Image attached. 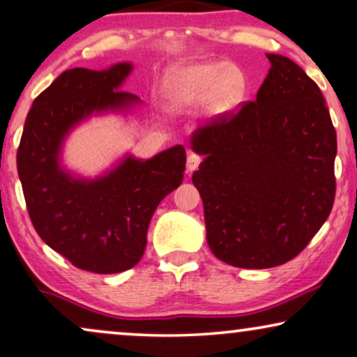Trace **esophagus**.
I'll use <instances>...</instances> for the list:
<instances>
[{
	"label": "esophagus",
	"instance_id": "esophagus-1",
	"mask_svg": "<svg viewBox=\"0 0 357 357\" xmlns=\"http://www.w3.org/2000/svg\"><path fill=\"white\" fill-rule=\"evenodd\" d=\"M202 163V156L197 153H189L188 155V161H186V168L189 173H192L194 169L199 168V165Z\"/></svg>",
	"mask_w": 357,
	"mask_h": 357
}]
</instances>
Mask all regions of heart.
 I'll use <instances>...</instances> for the list:
<instances>
[{"label":"heart","mask_w":357,"mask_h":357,"mask_svg":"<svg viewBox=\"0 0 357 357\" xmlns=\"http://www.w3.org/2000/svg\"><path fill=\"white\" fill-rule=\"evenodd\" d=\"M245 94V75L223 61H199L171 71L166 82V99L173 111L206 104L213 114L231 111Z\"/></svg>","instance_id":"heart-1"}]
</instances>
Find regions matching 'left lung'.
<instances>
[{"label":"left lung","instance_id":"8db88e82","mask_svg":"<svg viewBox=\"0 0 357 357\" xmlns=\"http://www.w3.org/2000/svg\"><path fill=\"white\" fill-rule=\"evenodd\" d=\"M271 68L256 101L191 137L206 158L192 183L204 204L207 243L243 269L284 264L305 248L335 202L336 132L325 98L291 59Z\"/></svg>","mask_w":357,"mask_h":357}]
</instances>
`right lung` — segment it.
Instances as JSON below:
<instances>
[{
    "label": "right lung",
    "instance_id": "obj_1",
    "mask_svg": "<svg viewBox=\"0 0 357 357\" xmlns=\"http://www.w3.org/2000/svg\"><path fill=\"white\" fill-rule=\"evenodd\" d=\"M130 71L127 61L101 71H63L36 98L17 149V174L36 231L76 268L98 274L139 263L153 212L186 169L183 145L145 161L127 156L96 179L75 178L60 166L61 145L75 126L94 112L140 102L121 89Z\"/></svg>",
    "mask_w": 357,
    "mask_h": 357
}]
</instances>
